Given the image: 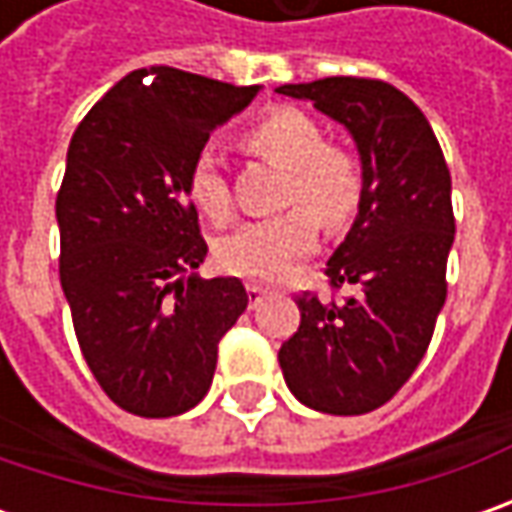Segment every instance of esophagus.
Masks as SVG:
<instances>
[{
	"mask_svg": "<svg viewBox=\"0 0 512 512\" xmlns=\"http://www.w3.org/2000/svg\"><path fill=\"white\" fill-rule=\"evenodd\" d=\"M247 296H250V307H256L267 296V287L262 285H247Z\"/></svg>",
	"mask_w": 512,
	"mask_h": 512,
	"instance_id": "1",
	"label": "esophagus"
}]
</instances>
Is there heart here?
Returning a JSON list of instances; mask_svg holds the SVG:
<instances>
[{
    "label": "heart",
    "mask_w": 512,
    "mask_h": 512,
    "mask_svg": "<svg viewBox=\"0 0 512 512\" xmlns=\"http://www.w3.org/2000/svg\"><path fill=\"white\" fill-rule=\"evenodd\" d=\"M247 148L290 170L285 216L247 222L213 247L219 270L247 282H282L319 245V223L342 227L359 210L364 176L350 150L327 145L322 128L296 108H279L245 133ZM190 202L210 222H227L230 187L213 150H202L187 176Z\"/></svg>",
    "instance_id": "heart-1"
}]
</instances>
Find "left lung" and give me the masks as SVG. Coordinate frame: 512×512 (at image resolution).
<instances>
[{"instance_id":"obj_1","label":"left lung","mask_w":512,"mask_h":512,"mask_svg":"<svg viewBox=\"0 0 512 512\" xmlns=\"http://www.w3.org/2000/svg\"><path fill=\"white\" fill-rule=\"evenodd\" d=\"M276 93L313 102L344 125L364 176L356 222L325 270L330 287L356 293L342 302L299 293L302 322L279 364L302 404L362 416L413 376L447 299L450 170L422 110L387 82L330 76Z\"/></svg>"}]
</instances>
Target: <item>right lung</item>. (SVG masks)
Listing matches in <instances>:
<instances>
[{"instance_id":"add662e5","label":"right lung","mask_w":512,"mask_h":512,"mask_svg":"<svg viewBox=\"0 0 512 512\" xmlns=\"http://www.w3.org/2000/svg\"><path fill=\"white\" fill-rule=\"evenodd\" d=\"M256 93L165 65L133 70L70 139L59 279L90 373L133 416L168 419L202 402L219 339L245 313L236 276L193 273L207 245L187 176Z\"/></svg>"}]
</instances>
